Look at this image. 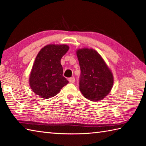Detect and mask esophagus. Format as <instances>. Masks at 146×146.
Listing matches in <instances>:
<instances>
[{"label": "esophagus", "mask_w": 146, "mask_h": 146, "mask_svg": "<svg viewBox=\"0 0 146 146\" xmlns=\"http://www.w3.org/2000/svg\"><path fill=\"white\" fill-rule=\"evenodd\" d=\"M69 82L71 83H75V78H74V77H71V78H69Z\"/></svg>", "instance_id": "obj_1"}]
</instances>
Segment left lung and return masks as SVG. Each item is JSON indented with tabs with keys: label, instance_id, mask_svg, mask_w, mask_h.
<instances>
[{
	"label": "left lung",
	"instance_id": "left-lung-1",
	"mask_svg": "<svg viewBox=\"0 0 146 146\" xmlns=\"http://www.w3.org/2000/svg\"><path fill=\"white\" fill-rule=\"evenodd\" d=\"M76 54L81 70L80 90L90 100H102L112 88L113 77L111 71L94 49H78Z\"/></svg>",
	"mask_w": 146,
	"mask_h": 146
}]
</instances>
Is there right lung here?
Masks as SVG:
<instances>
[{
  "mask_svg": "<svg viewBox=\"0 0 146 146\" xmlns=\"http://www.w3.org/2000/svg\"><path fill=\"white\" fill-rule=\"evenodd\" d=\"M69 49L67 45L49 44L37 55L29 77L33 92L42 98H49L60 92L68 81L63 76L61 59Z\"/></svg>",
  "mask_w": 146,
  "mask_h": 146,
  "instance_id": "1",
  "label": "right lung"
}]
</instances>
